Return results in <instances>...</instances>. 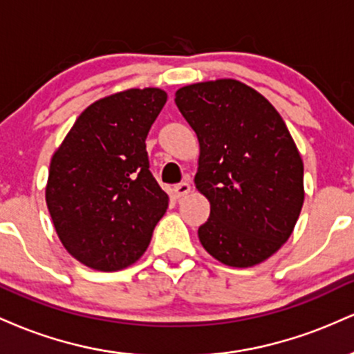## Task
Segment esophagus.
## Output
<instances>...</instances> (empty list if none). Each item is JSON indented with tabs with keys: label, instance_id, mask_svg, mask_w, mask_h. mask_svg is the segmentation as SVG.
<instances>
[{
	"label": "esophagus",
	"instance_id": "esophagus-1",
	"mask_svg": "<svg viewBox=\"0 0 354 354\" xmlns=\"http://www.w3.org/2000/svg\"><path fill=\"white\" fill-rule=\"evenodd\" d=\"M173 191H174V194H176L178 198H183V196H186V194H189L191 185H189V183H180V185L174 186Z\"/></svg>",
	"mask_w": 354,
	"mask_h": 354
}]
</instances>
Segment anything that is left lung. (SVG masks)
<instances>
[{
  "label": "left lung",
  "instance_id": "1",
  "mask_svg": "<svg viewBox=\"0 0 354 354\" xmlns=\"http://www.w3.org/2000/svg\"><path fill=\"white\" fill-rule=\"evenodd\" d=\"M174 101L200 141L194 186L211 205L198 230L203 248L226 266L266 261L291 236L304 201L301 154L283 118L231 78L183 86Z\"/></svg>",
  "mask_w": 354,
  "mask_h": 354
}]
</instances>
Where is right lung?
I'll return each instance as SVG.
<instances>
[{
	"mask_svg": "<svg viewBox=\"0 0 354 354\" xmlns=\"http://www.w3.org/2000/svg\"><path fill=\"white\" fill-rule=\"evenodd\" d=\"M168 95L131 88L91 103L53 153L46 205L61 245L96 271L131 266L169 198L149 171L146 136Z\"/></svg>",
	"mask_w": 354,
	"mask_h": 354,
	"instance_id": "add662e5",
	"label": "right lung"
}]
</instances>
